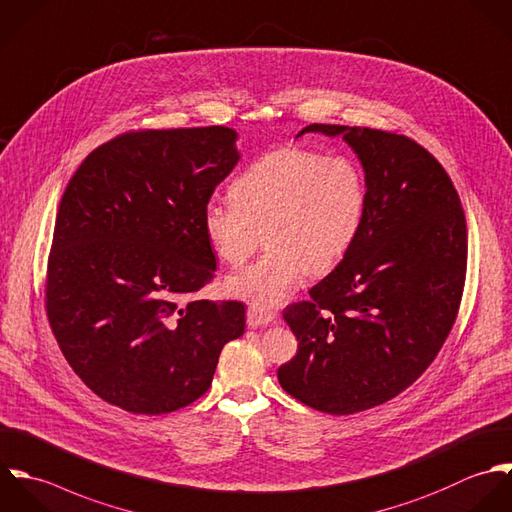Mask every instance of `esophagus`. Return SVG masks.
I'll return each mask as SVG.
<instances>
[{"mask_svg":"<svg viewBox=\"0 0 512 512\" xmlns=\"http://www.w3.org/2000/svg\"><path fill=\"white\" fill-rule=\"evenodd\" d=\"M246 322H248L250 328H262V326L274 324L276 322V314L268 312V310H260V308H248Z\"/></svg>","mask_w":512,"mask_h":512,"instance_id":"34e87169","label":"esophagus"}]
</instances>
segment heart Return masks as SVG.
<instances>
[{
	"instance_id": "heart-1",
	"label": "heart",
	"mask_w": 512,
	"mask_h": 512,
	"mask_svg": "<svg viewBox=\"0 0 512 512\" xmlns=\"http://www.w3.org/2000/svg\"><path fill=\"white\" fill-rule=\"evenodd\" d=\"M232 204H208L204 236L228 266H242L258 248L266 254L226 280L232 298L252 308H276L304 274L322 276L353 246L365 216V180L347 157L284 147L262 155L230 184Z\"/></svg>"
}]
</instances>
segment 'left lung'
I'll return each instance as SVG.
<instances>
[{
  "mask_svg": "<svg viewBox=\"0 0 512 512\" xmlns=\"http://www.w3.org/2000/svg\"><path fill=\"white\" fill-rule=\"evenodd\" d=\"M341 137L365 172V216L340 264L284 310L298 353L278 381L332 415L381 405L407 389L447 340L463 296L467 222L437 159L405 135L308 125Z\"/></svg>",
  "mask_w": 512,
  "mask_h": 512,
  "instance_id": "obj_1",
  "label": "left lung"
}]
</instances>
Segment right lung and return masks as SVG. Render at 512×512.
Here are the masks:
<instances>
[{"label": "right lung", "instance_id": "add662e5", "mask_svg": "<svg viewBox=\"0 0 512 512\" xmlns=\"http://www.w3.org/2000/svg\"><path fill=\"white\" fill-rule=\"evenodd\" d=\"M228 127L125 133L97 147L59 202L45 306L65 359L111 405L163 415L212 383L242 302L188 300L214 278L202 216L240 161Z\"/></svg>", "mask_w": 512, "mask_h": 512}]
</instances>
